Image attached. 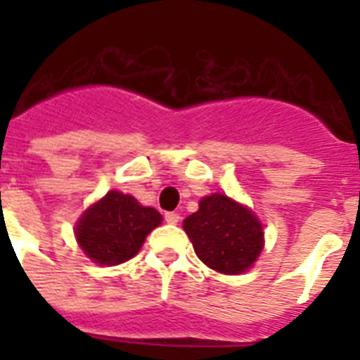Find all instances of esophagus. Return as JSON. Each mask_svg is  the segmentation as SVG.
<instances>
[{"label": "esophagus", "instance_id": "obj_1", "mask_svg": "<svg viewBox=\"0 0 360 360\" xmlns=\"http://www.w3.org/2000/svg\"><path fill=\"white\" fill-rule=\"evenodd\" d=\"M164 220H166L168 224H177V222L181 220V217L179 213H166L164 214Z\"/></svg>", "mask_w": 360, "mask_h": 360}]
</instances>
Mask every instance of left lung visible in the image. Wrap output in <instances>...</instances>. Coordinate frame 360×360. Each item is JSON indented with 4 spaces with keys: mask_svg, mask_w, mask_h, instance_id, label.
Returning a JSON list of instances; mask_svg holds the SVG:
<instances>
[{
    "mask_svg": "<svg viewBox=\"0 0 360 360\" xmlns=\"http://www.w3.org/2000/svg\"><path fill=\"white\" fill-rule=\"evenodd\" d=\"M198 257L222 274L250 269L263 250V226L250 209L226 194L200 200V209L183 222Z\"/></svg>",
    "mask_w": 360,
    "mask_h": 360,
    "instance_id": "8db88e82",
    "label": "left lung"
}]
</instances>
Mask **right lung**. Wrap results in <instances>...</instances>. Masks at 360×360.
Masks as SVG:
<instances>
[{"mask_svg": "<svg viewBox=\"0 0 360 360\" xmlns=\"http://www.w3.org/2000/svg\"><path fill=\"white\" fill-rule=\"evenodd\" d=\"M160 222L157 209L143 207L130 194L110 191L86 209L76 222L75 236L87 257L110 267L134 257Z\"/></svg>", "mask_w": 360, "mask_h": 360, "instance_id": "obj_1", "label": "right lung"}]
</instances>
